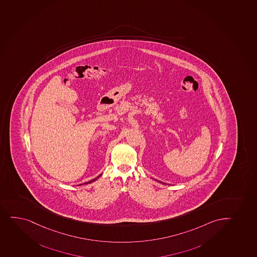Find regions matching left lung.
Returning <instances> with one entry per match:
<instances>
[{"label": "left lung", "instance_id": "left-lung-1", "mask_svg": "<svg viewBox=\"0 0 257 257\" xmlns=\"http://www.w3.org/2000/svg\"><path fill=\"white\" fill-rule=\"evenodd\" d=\"M156 181L160 182V183H162V184H164V185H167V184H166V183H162V181H159V180H156Z\"/></svg>", "mask_w": 257, "mask_h": 257}]
</instances>
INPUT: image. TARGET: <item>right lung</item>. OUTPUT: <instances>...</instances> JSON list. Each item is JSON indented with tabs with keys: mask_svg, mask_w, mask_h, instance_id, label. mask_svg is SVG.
Returning a JSON list of instances; mask_svg holds the SVG:
<instances>
[{
	"mask_svg": "<svg viewBox=\"0 0 257 257\" xmlns=\"http://www.w3.org/2000/svg\"><path fill=\"white\" fill-rule=\"evenodd\" d=\"M101 175H99L98 177H96V178H95V179H92V180H90V181L86 182V183H84V184H85V185H87V184H90V183H92V182L95 181V180H96V179H99V177H101ZM82 185H84V184H82Z\"/></svg>",
	"mask_w": 257,
	"mask_h": 257,
	"instance_id": "add662e5",
	"label": "right lung"
}]
</instances>
